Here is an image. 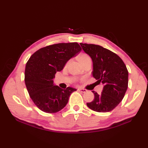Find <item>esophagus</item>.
Wrapping results in <instances>:
<instances>
[{
    "mask_svg": "<svg viewBox=\"0 0 148 148\" xmlns=\"http://www.w3.org/2000/svg\"><path fill=\"white\" fill-rule=\"evenodd\" d=\"M77 90L79 91V92H82V93H86L87 92V90L86 89H83V88H78Z\"/></svg>",
    "mask_w": 148,
    "mask_h": 148,
    "instance_id": "1",
    "label": "esophagus"
}]
</instances>
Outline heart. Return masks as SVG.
I'll list each match as a JSON object with an SVG mask.
<instances>
[{"label": "heart", "mask_w": 148, "mask_h": 148, "mask_svg": "<svg viewBox=\"0 0 148 148\" xmlns=\"http://www.w3.org/2000/svg\"><path fill=\"white\" fill-rule=\"evenodd\" d=\"M90 56L87 54H85V53H81V54H80L79 56H78V60H79L80 63L85 61L86 60L90 59Z\"/></svg>", "instance_id": "1"}]
</instances>
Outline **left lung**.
Segmentation results:
<instances>
[{
  "mask_svg": "<svg viewBox=\"0 0 148 148\" xmlns=\"http://www.w3.org/2000/svg\"><path fill=\"white\" fill-rule=\"evenodd\" d=\"M84 51L93 62L92 76L97 83H102V92L95 91L94 99L86 103L94 111H111L123 99L128 88V72L121 58L116 53L99 45L80 43Z\"/></svg>",
  "mask_w": 148,
  "mask_h": 148,
  "instance_id": "8db88e82",
  "label": "left lung"
}]
</instances>
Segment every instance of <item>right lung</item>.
<instances>
[{
  "mask_svg": "<svg viewBox=\"0 0 148 148\" xmlns=\"http://www.w3.org/2000/svg\"><path fill=\"white\" fill-rule=\"evenodd\" d=\"M81 51L77 42L58 43L37 50L27 62L25 83L31 99L42 111L55 113L67 105L71 94L76 89L65 90L53 84L56 72Z\"/></svg>",
  "mask_w": 148,
  "mask_h": 148,
  "instance_id": "1",
  "label": "right lung"
}]
</instances>
